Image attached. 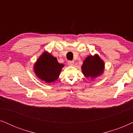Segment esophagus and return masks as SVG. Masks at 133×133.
<instances>
[{
    "mask_svg": "<svg viewBox=\"0 0 133 133\" xmlns=\"http://www.w3.org/2000/svg\"><path fill=\"white\" fill-rule=\"evenodd\" d=\"M74 63V61H68V64L69 65H70V66H72V65H73Z\"/></svg>",
    "mask_w": 133,
    "mask_h": 133,
    "instance_id": "esophagus-1",
    "label": "esophagus"
}]
</instances>
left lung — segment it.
<instances>
[{"label":"left lung","mask_w":133,"mask_h":133,"mask_svg":"<svg viewBox=\"0 0 133 133\" xmlns=\"http://www.w3.org/2000/svg\"><path fill=\"white\" fill-rule=\"evenodd\" d=\"M81 70L85 77L93 80L103 73L105 63L97 54L90 55L83 61Z\"/></svg>","instance_id":"1"}]
</instances>
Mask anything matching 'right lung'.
Listing matches in <instances>:
<instances>
[{"label": "right lung", "mask_w": 133, "mask_h": 133, "mask_svg": "<svg viewBox=\"0 0 133 133\" xmlns=\"http://www.w3.org/2000/svg\"><path fill=\"white\" fill-rule=\"evenodd\" d=\"M64 64L60 63L57 58L48 51H44L34 64V72L36 76L46 83L56 81Z\"/></svg>", "instance_id": "right-lung-1"}]
</instances>
